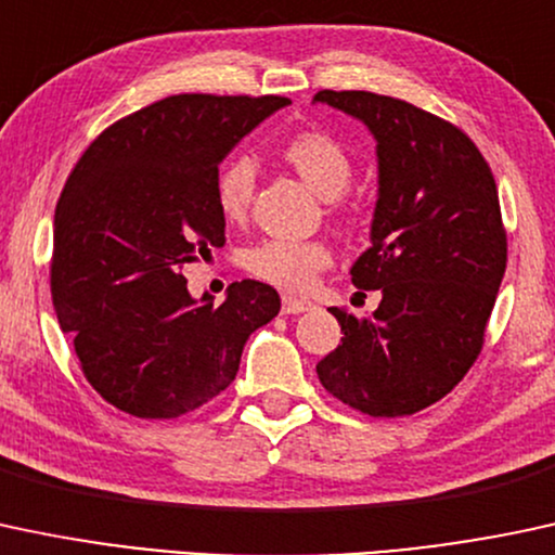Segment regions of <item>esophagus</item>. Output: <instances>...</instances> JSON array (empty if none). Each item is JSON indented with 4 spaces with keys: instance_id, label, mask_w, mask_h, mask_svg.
I'll list each match as a JSON object with an SVG mask.
<instances>
[{
    "instance_id": "1",
    "label": "esophagus",
    "mask_w": 555,
    "mask_h": 555,
    "mask_svg": "<svg viewBox=\"0 0 555 555\" xmlns=\"http://www.w3.org/2000/svg\"><path fill=\"white\" fill-rule=\"evenodd\" d=\"M307 309H311V301H307V298L283 296V314H301Z\"/></svg>"
}]
</instances>
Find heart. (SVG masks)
I'll return each mask as SVG.
<instances>
[{"label":"heart","instance_id":"b5f03b06","mask_svg":"<svg viewBox=\"0 0 555 555\" xmlns=\"http://www.w3.org/2000/svg\"><path fill=\"white\" fill-rule=\"evenodd\" d=\"M280 157L288 162L317 194L327 198V211L335 220H348L353 215L351 204L346 202V191L351 189L357 165H353L351 152L335 135L325 130H304L280 146ZM254 183H257L254 165L241 154L217 167L215 198L225 220H244L251 207ZM330 264H333V248L322 238H264L257 246L246 248L244 254L246 272L291 294L309 291Z\"/></svg>","mask_w":555,"mask_h":555}]
</instances>
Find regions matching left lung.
<instances>
[{"instance_id":"8db88e82","label":"left lung","mask_w":555,"mask_h":555,"mask_svg":"<svg viewBox=\"0 0 555 555\" xmlns=\"http://www.w3.org/2000/svg\"><path fill=\"white\" fill-rule=\"evenodd\" d=\"M377 139L372 246L351 267L370 317L333 307L340 346L317 364L330 396L370 416H406L451 393L485 344L506 272L495 178L453 122L372 91H317Z\"/></svg>"}]
</instances>
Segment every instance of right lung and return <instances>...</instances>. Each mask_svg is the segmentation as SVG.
Returning a JSON list of instances; mask_svg holds the SVG:
<instances>
[{"mask_svg": "<svg viewBox=\"0 0 555 555\" xmlns=\"http://www.w3.org/2000/svg\"><path fill=\"white\" fill-rule=\"evenodd\" d=\"M285 96L178 93L104 128L80 154L54 211L49 264L60 327L83 377L139 420H178L238 375L244 344L280 296L241 280L215 307L183 267L225 244L217 165Z\"/></svg>", "mask_w": 555, "mask_h": 555, "instance_id": "1", "label": "right lung"}]
</instances>
